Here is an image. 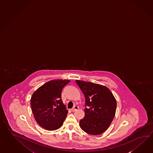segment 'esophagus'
I'll return each instance as SVG.
<instances>
[{"label": "esophagus", "mask_w": 153, "mask_h": 153, "mask_svg": "<svg viewBox=\"0 0 153 153\" xmlns=\"http://www.w3.org/2000/svg\"><path fill=\"white\" fill-rule=\"evenodd\" d=\"M78 109V107L77 106H75L71 110L72 112H74L75 111L77 110Z\"/></svg>", "instance_id": "1"}]
</instances>
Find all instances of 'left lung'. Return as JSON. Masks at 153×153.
Wrapping results in <instances>:
<instances>
[{
	"mask_svg": "<svg viewBox=\"0 0 153 153\" xmlns=\"http://www.w3.org/2000/svg\"><path fill=\"white\" fill-rule=\"evenodd\" d=\"M85 99L84 118L79 125L86 133L101 134L108 128L115 116L117 102L109 89L101 84L76 80Z\"/></svg>",
	"mask_w": 153,
	"mask_h": 153,
	"instance_id": "obj_1",
	"label": "left lung"
}]
</instances>
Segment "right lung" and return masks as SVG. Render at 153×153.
<instances>
[{
  "mask_svg": "<svg viewBox=\"0 0 153 153\" xmlns=\"http://www.w3.org/2000/svg\"><path fill=\"white\" fill-rule=\"evenodd\" d=\"M68 79H54L43 84L33 94L32 112L38 124L52 131L62 126L68 111L62 103V91L70 82Z\"/></svg>",
  "mask_w": 153,
  "mask_h": 153,
  "instance_id": "add662e5",
  "label": "right lung"
}]
</instances>
